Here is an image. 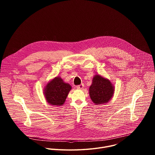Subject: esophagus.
<instances>
[{"mask_svg": "<svg viewBox=\"0 0 155 155\" xmlns=\"http://www.w3.org/2000/svg\"><path fill=\"white\" fill-rule=\"evenodd\" d=\"M77 89H83V87H84V84L82 83V84H80V85H77Z\"/></svg>", "mask_w": 155, "mask_h": 155, "instance_id": "obj_1", "label": "esophagus"}]
</instances>
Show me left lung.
<instances>
[{"instance_id":"8db88e82","label":"left lung","mask_w":155,"mask_h":155,"mask_svg":"<svg viewBox=\"0 0 155 155\" xmlns=\"http://www.w3.org/2000/svg\"><path fill=\"white\" fill-rule=\"evenodd\" d=\"M114 91L115 87L108 79L99 74L93 77L89 94L94 104L101 105L108 103L113 97Z\"/></svg>"}]
</instances>
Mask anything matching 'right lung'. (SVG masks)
Wrapping results in <instances>:
<instances>
[{"label":"right lung","instance_id":"right-lung-1","mask_svg":"<svg viewBox=\"0 0 155 155\" xmlns=\"http://www.w3.org/2000/svg\"><path fill=\"white\" fill-rule=\"evenodd\" d=\"M71 90L72 86L70 84L64 82L60 77H56L45 84L43 94L49 104L62 106Z\"/></svg>","mask_w":155,"mask_h":155}]
</instances>
